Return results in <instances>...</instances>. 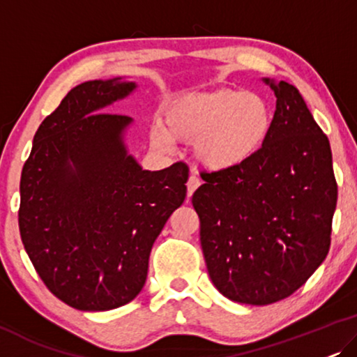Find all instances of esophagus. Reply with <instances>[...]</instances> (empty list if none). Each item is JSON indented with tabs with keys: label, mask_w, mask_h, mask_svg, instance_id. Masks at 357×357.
Here are the masks:
<instances>
[{
	"label": "esophagus",
	"mask_w": 357,
	"mask_h": 357,
	"mask_svg": "<svg viewBox=\"0 0 357 357\" xmlns=\"http://www.w3.org/2000/svg\"><path fill=\"white\" fill-rule=\"evenodd\" d=\"M199 185H200V179L195 176V174H190L189 179H188V195H189V197L194 194V190L197 189Z\"/></svg>",
	"instance_id": "1"
}]
</instances>
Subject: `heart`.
I'll return each mask as SVG.
<instances>
[{"label":"heart","mask_w":357,"mask_h":357,"mask_svg":"<svg viewBox=\"0 0 357 357\" xmlns=\"http://www.w3.org/2000/svg\"><path fill=\"white\" fill-rule=\"evenodd\" d=\"M162 123L153 132L160 145L172 147L173 140L194 144L205 168L223 172L243 167L265 147L275 113L262 93L218 89L169 100Z\"/></svg>","instance_id":"b5f03b06"}]
</instances>
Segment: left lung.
<instances>
[{"label": "left lung", "mask_w": 357, "mask_h": 357, "mask_svg": "<svg viewBox=\"0 0 357 357\" xmlns=\"http://www.w3.org/2000/svg\"><path fill=\"white\" fill-rule=\"evenodd\" d=\"M273 130L243 167L204 173L192 195L215 288L234 303L286 299L327 257L336 185L328 137L299 90L270 82Z\"/></svg>", "instance_id": "1"}]
</instances>
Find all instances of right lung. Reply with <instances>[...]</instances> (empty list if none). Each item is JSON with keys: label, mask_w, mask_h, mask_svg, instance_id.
Listing matches in <instances>:
<instances>
[{"label": "right lung", "mask_w": 357, "mask_h": 357, "mask_svg": "<svg viewBox=\"0 0 357 357\" xmlns=\"http://www.w3.org/2000/svg\"><path fill=\"white\" fill-rule=\"evenodd\" d=\"M134 87L112 79L69 90L22 168V244L45 286L79 310L116 309L140 293L155 239L185 199L188 165L145 172L123 142L132 119L102 112Z\"/></svg>", "instance_id": "add662e5"}]
</instances>
